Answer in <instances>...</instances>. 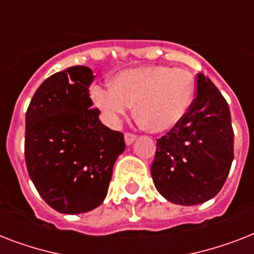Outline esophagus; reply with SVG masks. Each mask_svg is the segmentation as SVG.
I'll list each match as a JSON object with an SVG mask.
<instances>
[{"label":"esophagus","mask_w":254,"mask_h":254,"mask_svg":"<svg viewBox=\"0 0 254 254\" xmlns=\"http://www.w3.org/2000/svg\"><path fill=\"white\" fill-rule=\"evenodd\" d=\"M135 139H137V135L131 134V133H125V143H127V146L134 142Z\"/></svg>","instance_id":"1"}]
</instances>
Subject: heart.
<instances>
[{"instance_id": "obj_1", "label": "heart", "mask_w": 254, "mask_h": 254, "mask_svg": "<svg viewBox=\"0 0 254 254\" xmlns=\"http://www.w3.org/2000/svg\"><path fill=\"white\" fill-rule=\"evenodd\" d=\"M195 95L193 76L183 68L146 65L121 71L111 87H93L91 99L109 127L135 104L134 113L146 130L163 133L177 127L185 117Z\"/></svg>"}]
</instances>
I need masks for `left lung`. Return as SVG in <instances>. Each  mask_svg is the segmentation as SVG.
Masks as SVG:
<instances>
[{"label":"left lung","mask_w":254,"mask_h":254,"mask_svg":"<svg viewBox=\"0 0 254 254\" xmlns=\"http://www.w3.org/2000/svg\"><path fill=\"white\" fill-rule=\"evenodd\" d=\"M232 161L228 103L208 77L197 73L196 97L186 116L157 139L151 165L155 189L174 204H201L220 191Z\"/></svg>","instance_id":"obj_1"}]
</instances>
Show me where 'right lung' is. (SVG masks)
I'll return each instance as SVG.
<instances>
[{
  "label": "right lung",
  "instance_id": "obj_1",
  "mask_svg": "<svg viewBox=\"0 0 254 254\" xmlns=\"http://www.w3.org/2000/svg\"><path fill=\"white\" fill-rule=\"evenodd\" d=\"M92 69L75 65L51 75L26 112L25 159L43 200L67 215L99 207L107 196L124 134L111 130L92 109Z\"/></svg>",
  "mask_w": 254,
  "mask_h": 254
}]
</instances>
